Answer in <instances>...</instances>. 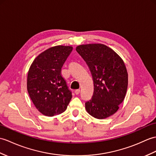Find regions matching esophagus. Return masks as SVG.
Here are the masks:
<instances>
[{
  "mask_svg": "<svg viewBox=\"0 0 156 156\" xmlns=\"http://www.w3.org/2000/svg\"><path fill=\"white\" fill-rule=\"evenodd\" d=\"M80 92V90L79 89H78V90H75V94H76V95L79 94Z\"/></svg>",
  "mask_w": 156,
  "mask_h": 156,
  "instance_id": "obj_1",
  "label": "esophagus"
}]
</instances>
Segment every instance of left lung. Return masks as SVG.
<instances>
[{
	"instance_id": "8db88e82",
	"label": "left lung",
	"mask_w": 156,
	"mask_h": 156,
	"mask_svg": "<svg viewBox=\"0 0 156 156\" xmlns=\"http://www.w3.org/2000/svg\"><path fill=\"white\" fill-rule=\"evenodd\" d=\"M90 68L94 81L92 98L85 103L87 112L98 119L116 112L128 88V72L124 62L113 50L102 44L76 47Z\"/></svg>"
}]
</instances>
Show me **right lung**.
Listing matches in <instances>:
<instances>
[{
  "mask_svg": "<svg viewBox=\"0 0 156 156\" xmlns=\"http://www.w3.org/2000/svg\"><path fill=\"white\" fill-rule=\"evenodd\" d=\"M72 51V46L52 47L39 54L29 69V96L38 110L46 116L62 113L72 99L71 90L61 73Z\"/></svg>",
  "mask_w": 156,
  "mask_h": 156,
  "instance_id": "obj_1",
  "label": "right lung"
}]
</instances>
